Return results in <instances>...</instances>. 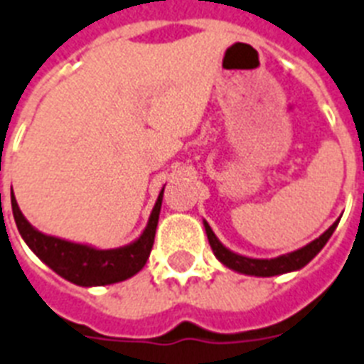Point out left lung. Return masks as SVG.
Returning a JSON list of instances; mask_svg holds the SVG:
<instances>
[{"mask_svg": "<svg viewBox=\"0 0 364 364\" xmlns=\"http://www.w3.org/2000/svg\"><path fill=\"white\" fill-rule=\"evenodd\" d=\"M341 219H337L335 223L322 234L318 236L316 240H312L311 243H307L305 247L296 249L292 253L279 255L275 258H251L245 257V255L234 253L229 247H225L223 243L219 242V238L214 234L212 227H210L206 221H203L204 230H206V236H208L210 247L214 251L215 258L219 262L227 266L229 269L234 272L243 273V275H255V277H273V275H283V273L297 272V269L305 268L312 258L316 257L320 251L323 249V245L327 243V240L331 238V234L335 232L337 225Z\"/></svg>", "mask_w": 364, "mask_h": 364, "instance_id": "left-lung-1", "label": "left lung"}]
</instances>
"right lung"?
Wrapping results in <instances>:
<instances>
[{
  "instance_id": "right-lung-1",
  "label": "right lung",
  "mask_w": 364,
  "mask_h": 364,
  "mask_svg": "<svg viewBox=\"0 0 364 364\" xmlns=\"http://www.w3.org/2000/svg\"><path fill=\"white\" fill-rule=\"evenodd\" d=\"M164 189L165 186L156 199L149 223L139 238L117 249H96L87 243L68 242V240L41 232L23 218L14 193H11V204H13V215L18 232L27 243V247L31 249L48 268H52L57 275H61L63 279H67L77 287H104V284L121 283L134 277L146 264L152 245H154Z\"/></svg>"
}]
</instances>
